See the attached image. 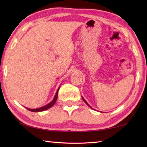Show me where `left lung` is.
<instances>
[{"label": "left lung", "instance_id": "left-lung-1", "mask_svg": "<svg viewBox=\"0 0 147 147\" xmlns=\"http://www.w3.org/2000/svg\"><path fill=\"white\" fill-rule=\"evenodd\" d=\"M82 98H83V101H84V102H85V104H86L87 105H88V107H90V108H91V109H93V108H92V107H91V106H90V105H89V104H88V103H87V102H86V101L85 100V99H84V98L83 97V96H82Z\"/></svg>", "mask_w": 147, "mask_h": 147}]
</instances>
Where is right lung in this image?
Segmentation results:
<instances>
[{
  "label": "right lung",
  "mask_w": 147,
  "mask_h": 147,
  "mask_svg": "<svg viewBox=\"0 0 147 147\" xmlns=\"http://www.w3.org/2000/svg\"><path fill=\"white\" fill-rule=\"evenodd\" d=\"M59 88H60V87H59V88L57 89V92H56V93H55L54 98H53L51 102H50V103H49L48 104H47V105H45V106H43V107H42L37 108V109H29V108H27V107H25V108L27 109L28 111H32V112H42V111H45V110H47V109H50L51 107H52V106L55 104V103L56 100H57V96H58V92H59Z\"/></svg>",
  "instance_id": "right-lung-1"
}]
</instances>
